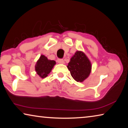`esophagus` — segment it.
Masks as SVG:
<instances>
[{
    "label": "esophagus",
    "mask_w": 128,
    "mask_h": 128,
    "mask_svg": "<svg viewBox=\"0 0 128 128\" xmlns=\"http://www.w3.org/2000/svg\"><path fill=\"white\" fill-rule=\"evenodd\" d=\"M58 62H59V64H64V60L62 59H58Z\"/></svg>",
    "instance_id": "34e87169"
}]
</instances>
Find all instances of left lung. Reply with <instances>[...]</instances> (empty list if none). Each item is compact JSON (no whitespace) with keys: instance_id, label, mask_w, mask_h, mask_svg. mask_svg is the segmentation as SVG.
I'll return each instance as SVG.
<instances>
[{"instance_id":"8db88e82","label":"left lung","mask_w":128,"mask_h":128,"mask_svg":"<svg viewBox=\"0 0 128 128\" xmlns=\"http://www.w3.org/2000/svg\"><path fill=\"white\" fill-rule=\"evenodd\" d=\"M67 68L73 79L82 82L90 75L92 64L83 52L77 51L70 59Z\"/></svg>"}]
</instances>
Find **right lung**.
I'll use <instances>...</instances> for the list:
<instances>
[{"mask_svg":"<svg viewBox=\"0 0 128 128\" xmlns=\"http://www.w3.org/2000/svg\"><path fill=\"white\" fill-rule=\"evenodd\" d=\"M55 64V61L48 60L46 56L42 55L36 62L35 66L36 71L39 76L44 78L51 72Z\"/></svg>","mask_w":128,"mask_h":128,"instance_id":"add662e5","label":"right lung"}]
</instances>
